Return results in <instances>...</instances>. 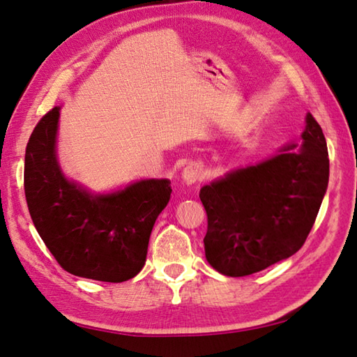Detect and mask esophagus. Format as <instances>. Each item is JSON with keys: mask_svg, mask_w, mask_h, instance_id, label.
I'll return each mask as SVG.
<instances>
[{"mask_svg": "<svg viewBox=\"0 0 357 357\" xmlns=\"http://www.w3.org/2000/svg\"><path fill=\"white\" fill-rule=\"evenodd\" d=\"M204 179V169L196 162L188 164L183 170V181L187 185H192L195 183H199Z\"/></svg>", "mask_w": 357, "mask_h": 357, "instance_id": "esophagus-1", "label": "esophagus"}]
</instances>
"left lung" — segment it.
Instances as JSON below:
<instances>
[{
    "label": "left lung",
    "mask_w": 357,
    "mask_h": 357,
    "mask_svg": "<svg viewBox=\"0 0 357 357\" xmlns=\"http://www.w3.org/2000/svg\"><path fill=\"white\" fill-rule=\"evenodd\" d=\"M304 142L288 144L265 161L204 185V248L225 276L265 270L304 245L327 192L330 161L325 136L312 113Z\"/></svg>",
    "instance_id": "8db88e82"
}]
</instances>
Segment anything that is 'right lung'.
<instances>
[{
  "label": "right lung",
  "mask_w": 357,
  "mask_h": 357,
  "mask_svg": "<svg viewBox=\"0 0 357 357\" xmlns=\"http://www.w3.org/2000/svg\"><path fill=\"white\" fill-rule=\"evenodd\" d=\"M58 119L59 107L45 113L26 147L24 193L35 229L66 271L124 282L146 264L151 229L170 201V181L144 179L115 193H89L59 169Z\"/></svg>",
  "instance_id": "1"
}]
</instances>
